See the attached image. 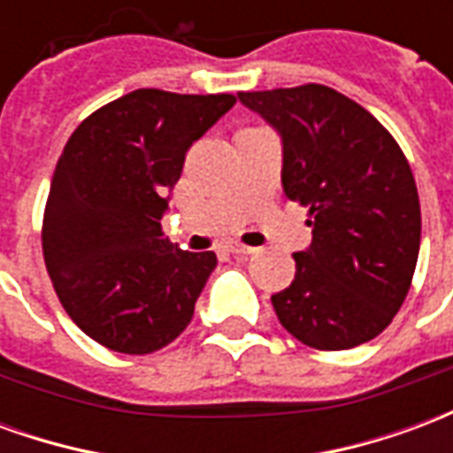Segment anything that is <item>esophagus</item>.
I'll return each mask as SVG.
<instances>
[{"instance_id":"obj_1","label":"esophagus","mask_w":453,"mask_h":453,"mask_svg":"<svg viewBox=\"0 0 453 453\" xmlns=\"http://www.w3.org/2000/svg\"><path fill=\"white\" fill-rule=\"evenodd\" d=\"M230 252L237 257H247V255H255V247H247V245H240V242H233V245H230Z\"/></svg>"}]
</instances>
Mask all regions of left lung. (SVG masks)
Masks as SVG:
<instances>
[{
	"label": "left lung",
	"instance_id": "8db88e82",
	"mask_svg": "<svg viewBox=\"0 0 453 453\" xmlns=\"http://www.w3.org/2000/svg\"><path fill=\"white\" fill-rule=\"evenodd\" d=\"M281 138V184L311 208L313 242L272 296L279 323L313 349L380 334L408 296L419 252V198L398 142L366 109L323 84L240 92Z\"/></svg>",
	"mask_w": 453,
	"mask_h": 453
}]
</instances>
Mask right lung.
<instances>
[{
  "mask_svg": "<svg viewBox=\"0 0 453 453\" xmlns=\"http://www.w3.org/2000/svg\"><path fill=\"white\" fill-rule=\"evenodd\" d=\"M235 104L233 94L135 89L84 119L58 159L43 257L74 325L120 354L177 340L216 269L162 235L187 150Z\"/></svg>",
  "mask_w": 453,
  "mask_h": 453,
  "instance_id": "right-lung-1",
  "label": "right lung"
}]
</instances>
